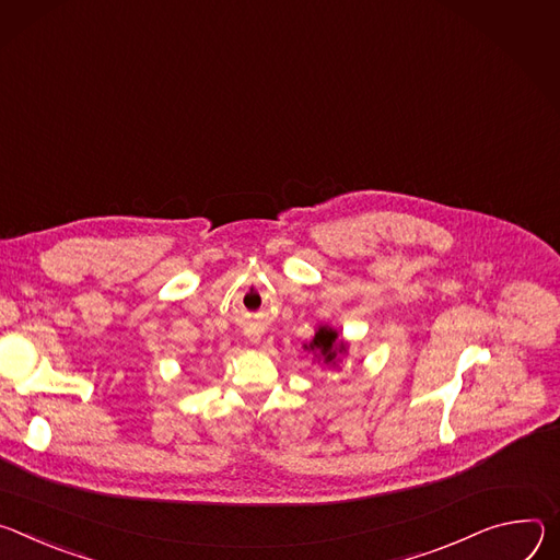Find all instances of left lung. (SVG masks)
I'll list each match as a JSON object with an SVG mask.
<instances>
[{
    "mask_svg": "<svg viewBox=\"0 0 560 560\" xmlns=\"http://www.w3.org/2000/svg\"><path fill=\"white\" fill-rule=\"evenodd\" d=\"M338 334L334 329H327V327H320L312 340V345H308V349L316 351L327 364L329 362H336L338 353H342L347 347L345 342H336Z\"/></svg>",
    "mask_w": 560,
    "mask_h": 560,
    "instance_id": "left-lung-1",
    "label": "left lung"
}]
</instances>
